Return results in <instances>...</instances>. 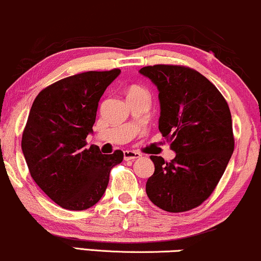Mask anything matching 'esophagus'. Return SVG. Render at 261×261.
Listing matches in <instances>:
<instances>
[{
  "label": "esophagus",
  "instance_id": "obj_1",
  "mask_svg": "<svg viewBox=\"0 0 261 261\" xmlns=\"http://www.w3.org/2000/svg\"><path fill=\"white\" fill-rule=\"evenodd\" d=\"M141 155L139 152H135V150H124V159L125 161H135V159L141 158Z\"/></svg>",
  "mask_w": 261,
  "mask_h": 261
}]
</instances>
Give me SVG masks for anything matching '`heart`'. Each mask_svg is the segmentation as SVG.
I'll list each match as a JSON object with an SVG mask.
<instances>
[{"instance_id":"obj_1","label":"heart","mask_w":261,"mask_h":261,"mask_svg":"<svg viewBox=\"0 0 261 261\" xmlns=\"http://www.w3.org/2000/svg\"><path fill=\"white\" fill-rule=\"evenodd\" d=\"M127 93H146V91H144L142 87L133 86V87H130V90H128Z\"/></svg>"}]
</instances>
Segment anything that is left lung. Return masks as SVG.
Wrapping results in <instances>:
<instances>
[{"label":"left lung","instance_id":"left-lung-1","mask_svg":"<svg viewBox=\"0 0 261 261\" xmlns=\"http://www.w3.org/2000/svg\"><path fill=\"white\" fill-rule=\"evenodd\" d=\"M159 91V131L176 153L170 163L152 155L154 174L146 192L154 205L181 213L198 206L220 181L233 153L227 102L193 69L158 64L140 69Z\"/></svg>","mask_w":261,"mask_h":261}]
</instances>
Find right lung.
Segmentation results:
<instances>
[{
    "mask_svg": "<svg viewBox=\"0 0 261 261\" xmlns=\"http://www.w3.org/2000/svg\"><path fill=\"white\" fill-rule=\"evenodd\" d=\"M120 74L86 71L49 85L37 95L25 125L21 150L31 177L62 208L89 209L102 198L109 172L122 162L121 150L102 154L86 148L98 102Z\"/></svg>",
    "mask_w": 261,
    "mask_h": 261,
    "instance_id": "1",
    "label": "right lung"
}]
</instances>
